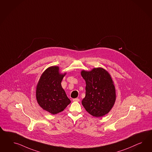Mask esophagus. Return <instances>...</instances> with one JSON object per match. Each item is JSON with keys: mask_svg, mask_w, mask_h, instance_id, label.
I'll return each mask as SVG.
<instances>
[{"mask_svg": "<svg viewBox=\"0 0 152 152\" xmlns=\"http://www.w3.org/2000/svg\"><path fill=\"white\" fill-rule=\"evenodd\" d=\"M72 100H73V101H77V102H78V101H80V99H78V98H76V99H74Z\"/></svg>", "mask_w": 152, "mask_h": 152, "instance_id": "1", "label": "esophagus"}]
</instances>
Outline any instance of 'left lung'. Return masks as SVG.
Wrapping results in <instances>:
<instances>
[{"instance_id":"obj_1","label":"left lung","mask_w":152,"mask_h":152,"mask_svg":"<svg viewBox=\"0 0 152 152\" xmlns=\"http://www.w3.org/2000/svg\"><path fill=\"white\" fill-rule=\"evenodd\" d=\"M81 75L86 82V95L82 104L88 113L99 118L107 114L116 100L115 86L110 75L98 67L90 71L83 70Z\"/></svg>"}]
</instances>
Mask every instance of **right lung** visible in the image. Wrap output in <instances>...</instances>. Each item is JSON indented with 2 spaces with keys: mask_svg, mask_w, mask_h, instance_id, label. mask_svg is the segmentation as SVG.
I'll return each mask as SVG.
<instances>
[{
  "mask_svg": "<svg viewBox=\"0 0 152 152\" xmlns=\"http://www.w3.org/2000/svg\"><path fill=\"white\" fill-rule=\"evenodd\" d=\"M65 75L60 74L59 67L51 66L42 74L37 83V102L43 110L53 115L62 111L71 102L61 83Z\"/></svg>",
  "mask_w": 152,
  "mask_h": 152,
  "instance_id": "1",
  "label": "right lung"
}]
</instances>
